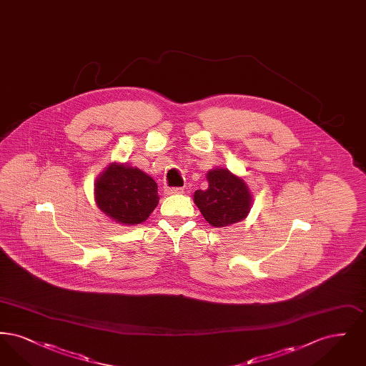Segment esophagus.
<instances>
[{
  "mask_svg": "<svg viewBox=\"0 0 366 366\" xmlns=\"http://www.w3.org/2000/svg\"><path fill=\"white\" fill-rule=\"evenodd\" d=\"M182 191H184L182 188H166L164 189V194L166 196H173V194H178V193H181Z\"/></svg>",
  "mask_w": 366,
  "mask_h": 366,
  "instance_id": "obj_1",
  "label": "esophagus"
}]
</instances>
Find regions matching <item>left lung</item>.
<instances>
[{"label":"left lung","instance_id":"obj_1","mask_svg":"<svg viewBox=\"0 0 366 366\" xmlns=\"http://www.w3.org/2000/svg\"><path fill=\"white\" fill-rule=\"evenodd\" d=\"M206 178L209 188L194 192L193 202L211 227H230L247 218L254 199L242 177L217 167Z\"/></svg>","mask_w":366,"mask_h":366}]
</instances>
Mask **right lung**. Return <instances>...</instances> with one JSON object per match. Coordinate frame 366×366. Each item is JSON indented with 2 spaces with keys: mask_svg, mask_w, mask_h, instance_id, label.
<instances>
[{
  "mask_svg": "<svg viewBox=\"0 0 366 366\" xmlns=\"http://www.w3.org/2000/svg\"><path fill=\"white\" fill-rule=\"evenodd\" d=\"M94 202L109 219L124 227H136L159 203L157 182L137 167L112 162L94 182Z\"/></svg>",
  "mask_w": 366,
  "mask_h": 366,
  "instance_id": "right-lung-1",
  "label": "right lung"
}]
</instances>
